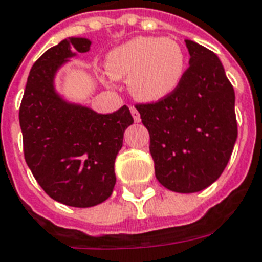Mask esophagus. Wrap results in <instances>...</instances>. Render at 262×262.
Returning <instances> with one entry per match:
<instances>
[{"mask_svg":"<svg viewBox=\"0 0 262 262\" xmlns=\"http://www.w3.org/2000/svg\"><path fill=\"white\" fill-rule=\"evenodd\" d=\"M129 111H131V115H133L134 120L137 121V123H139V121H141V115H139V112H138L137 109L134 108V106H131V108H129Z\"/></svg>","mask_w":262,"mask_h":262,"instance_id":"obj_1","label":"esophagus"}]
</instances>
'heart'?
Masks as SVG:
<instances>
[{
  "mask_svg": "<svg viewBox=\"0 0 262 262\" xmlns=\"http://www.w3.org/2000/svg\"><path fill=\"white\" fill-rule=\"evenodd\" d=\"M106 71L115 79L128 78L135 98L154 102L178 89L186 71V56L176 40L139 36L113 49L106 56Z\"/></svg>",
  "mask_w": 262,
  "mask_h": 262,
  "instance_id": "1",
  "label": "heart"
}]
</instances>
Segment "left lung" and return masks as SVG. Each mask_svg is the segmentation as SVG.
Returning a JSON list of instances; mask_svg holds the SVG:
<instances>
[{"label":"left lung","mask_w":262,"mask_h":262,"mask_svg":"<svg viewBox=\"0 0 262 262\" xmlns=\"http://www.w3.org/2000/svg\"><path fill=\"white\" fill-rule=\"evenodd\" d=\"M190 66L171 95L137 103L150 135L156 178L176 192H196L228 164L238 124L235 91L216 54L186 39Z\"/></svg>","instance_id":"obj_1"}]
</instances>
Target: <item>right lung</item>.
<instances>
[{
	"mask_svg": "<svg viewBox=\"0 0 262 262\" xmlns=\"http://www.w3.org/2000/svg\"><path fill=\"white\" fill-rule=\"evenodd\" d=\"M90 40L71 38L46 50L28 75L19 120L24 159L54 201L89 208L108 200L116 183L115 160L125 128L134 123L127 105L109 115L62 101L53 87L58 67L86 53Z\"/></svg>",
	"mask_w": 262,
	"mask_h": 262,
	"instance_id": "add662e5",
	"label": "right lung"
}]
</instances>
